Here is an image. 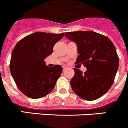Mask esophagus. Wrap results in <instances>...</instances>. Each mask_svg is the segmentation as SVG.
Here are the masks:
<instances>
[{"label": "esophagus", "instance_id": "1", "mask_svg": "<svg viewBox=\"0 0 128 128\" xmlns=\"http://www.w3.org/2000/svg\"><path fill=\"white\" fill-rule=\"evenodd\" d=\"M67 68H68L67 66H63V71L66 70L67 69Z\"/></svg>", "mask_w": 128, "mask_h": 128}]
</instances>
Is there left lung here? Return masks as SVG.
<instances>
[{
    "label": "left lung",
    "instance_id": "1",
    "mask_svg": "<svg viewBox=\"0 0 128 128\" xmlns=\"http://www.w3.org/2000/svg\"><path fill=\"white\" fill-rule=\"evenodd\" d=\"M65 36L76 43L79 56L76 63L87 68L84 73L74 68L70 81L72 90L86 100L99 99L114 83L119 59L116 48L108 37L89 30L65 32Z\"/></svg>",
    "mask_w": 128,
    "mask_h": 128
}]
</instances>
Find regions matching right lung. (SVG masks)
Instances as JSON below:
<instances>
[{
  "label": "right lung",
  "instance_id": "add662e5",
  "mask_svg": "<svg viewBox=\"0 0 128 128\" xmlns=\"http://www.w3.org/2000/svg\"><path fill=\"white\" fill-rule=\"evenodd\" d=\"M64 36L36 32L16 44L12 51L10 72L19 90L32 99L51 92L63 71L62 66H46L44 60L52 53L53 47Z\"/></svg>",
  "mask_w": 128,
  "mask_h": 128
}]
</instances>
